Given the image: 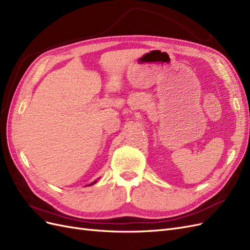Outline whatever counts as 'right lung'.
<instances>
[{
	"label": "right lung",
	"mask_w": 250,
	"mask_h": 250,
	"mask_svg": "<svg viewBox=\"0 0 250 250\" xmlns=\"http://www.w3.org/2000/svg\"><path fill=\"white\" fill-rule=\"evenodd\" d=\"M97 183V180H95V181H93V183L92 184H90V186H92V185H94V184H96Z\"/></svg>",
	"instance_id": "1"
}]
</instances>
